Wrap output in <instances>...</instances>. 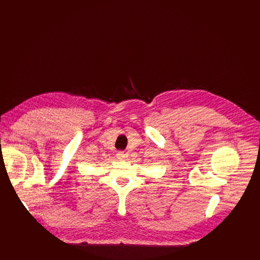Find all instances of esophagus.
<instances>
[{
    "label": "esophagus",
    "instance_id": "obj_1",
    "mask_svg": "<svg viewBox=\"0 0 260 260\" xmlns=\"http://www.w3.org/2000/svg\"><path fill=\"white\" fill-rule=\"evenodd\" d=\"M117 156H118V158H120V159H124V158L126 157V154L124 153V151H119V152L117 153Z\"/></svg>",
    "mask_w": 260,
    "mask_h": 260
}]
</instances>
